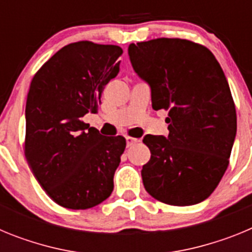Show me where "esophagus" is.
Returning a JSON list of instances; mask_svg holds the SVG:
<instances>
[{"mask_svg": "<svg viewBox=\"0 0 252 252\" xmlns=\"http://www.w3.org/2000/svg\"><path fill=\"white\" fill-rule=\"evenodd\" d=\"M136 142H139V139H135V137H131V136L126 137V144H127V148L132 146L133 144H136Z\"/></svg>", "mask_w": 252, "mask_h": 252, "instance_id": "34e87169", "label": "esophagus"}]
</instances>
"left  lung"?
Here are the masks:
<instances>
[{
  "mask_svg": "<svg viewBox=\"0 0 252 252\" xmlns=\"http://www.w3.org/2000/svg\"><path fill=\"white\" fill-rule=\"evenodd\" d=\"M133 70L150 86L155 111H168L169 135H146V192L170 206H192L212 194L230 162L236 108L221 65L201 44L149 40L128 46Z\"/></svg>",
  "mask_w": 252,
  "mask_h": 252,
  "instance_id": "left-lung-1",
  "label": "left lung"
}]
</instances>
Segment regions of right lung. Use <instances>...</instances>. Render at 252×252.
I'll return each instance as SVG.
<instances>
[{"label":"right lung","mask_w":252,"mask_h":252,"mask_svg":"<svg viewBox=\"0 0 252 252\" xmlns=\"http://www.w3.org/2000/svg\"><path fill=\"white\" fill-rule=\"evenodd\" d=\"M121 54L117 45L69 44L31 81L25 157L41 188L64 208H92L113 190L126 140L103 136L82 117L97 112L104 86L119 74Z\"/></svg>","instance_id":"1"}]
</instances>
